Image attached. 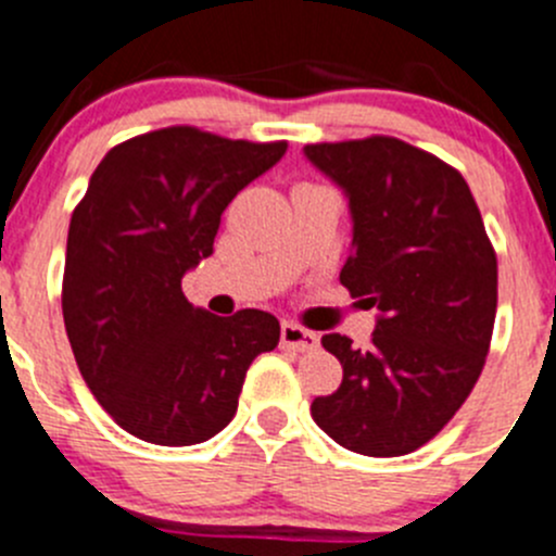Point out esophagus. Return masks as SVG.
Masks as SVG:
<instances>
[{
	"instance_id": "34e87169",
	"label": "esophagus",
	"mask_w": 556,
	"mask_h": 556,
	"mask_svg": "<svg viewBox=\"0 0 556 556\" xmlns=\"http://www.w3.org/2000/svg\"><path fill=\"white\" fill-rule=\"evenodd\" d=\"M279 340H282L285 349L299 351V354H307V351H315V349H318V342H320L315 331L304 329V326L293 324V320L282 324V331H279Z\"/></svg>"
}]
</instances>
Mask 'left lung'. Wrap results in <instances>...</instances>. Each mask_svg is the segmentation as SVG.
I'll use <instances>...</instances> for the list:
<instances>
[{"label": "left lung", "mask_w": 556, "mask_h": 556, "mask_svg": "<svg viewBox=\"0 0 556 556\" xmlns=\"http://www.w3.org/2000/svg\"><path fill=\"white\" fill-rule=\"evenodd\" d=\"M307 159L349 194L354 254L340 282L376 307L370 349L326 334L342 365L313 401L351 453L395 458L428 444L480 378L496 318V252L464 175L395 137L318 142Z\"/></svg>", "instance_id": "obj_1"}]
</instances>
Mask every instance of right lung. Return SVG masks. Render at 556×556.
Wrapping results in <instances>:
<instances>
[{
	"instance_id": "right-lung-1",
	"label": "right lung",
	"mask_w": 556,
	"mask_h": 556,
	"mask_svg": "<svg viewBox=\"0 0 556 556\" xmlns=\"http://www.w3.org/2000/svg\"><path fill=\"white\" fill-rule=\"evenodd\" d=\"M288 142H247L169 126L114 144L67 227L62 318L76 365L109 417L142 442L189 447L238 408L254 356L279 320L189 304L180 279L214 254L232 197Z\"/></svg>"
}]
</instances>
